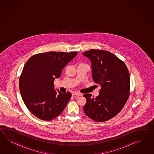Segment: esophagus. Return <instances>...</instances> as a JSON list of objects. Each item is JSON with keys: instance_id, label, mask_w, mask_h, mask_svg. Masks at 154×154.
<instances>
[{"instance_id": "obj_1", "label": "esophagus", "mask_w": 154, "mask_h": 154, "mask_svg": "<svg viewBox=\"0 0 154 154\" xmlns=\"http://www.w3.org/2000/svg\"><path fill=\"white\" fill-rule=\"evenodd\" d=\"M72 95L73 96H82V94H80V93H79L78 92H74L72 93Z\"/></svg>"}]
</instances>
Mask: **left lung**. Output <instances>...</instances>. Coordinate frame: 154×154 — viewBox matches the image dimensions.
<instances>
[{"mask_svg": "<svg viewBox=\"0 0 154 154\" xmlns=\"http://www.w3.org/2000/svg\"><path fill=\"white\" fill-rule=\"evenodd\" d=\"M82 54L91 62L93 80L101 86L95 98L91 94L84 95L86 99L84 111L95 121H108L121 111L129 96L128 68L125 63L108 51L91 49Z\"/></svg>", "mask_w": 154, "mask_h": 154, "instance_id": "obj_1", "label": "left lung"}]
</instances>
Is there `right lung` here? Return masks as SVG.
Instances as JSON below:
<instances>
[{"instance_id":"add662e5","label":"right lung","mask_w":154,"mask_h":154,"mask_svg":"<svg viewBox=\"0 0 154 154\" xmlns=\"http://www.w3.org/2000/svg\"><path fill=\"white\" fill-rule=\"evenodd\" d=\"M77 54L49 52L34 55L27 61L19 79L20 94L27 108L37 118L51 121L63 111L72 94L56 91L53 82Z\"/></svg>"}]
</instances>
